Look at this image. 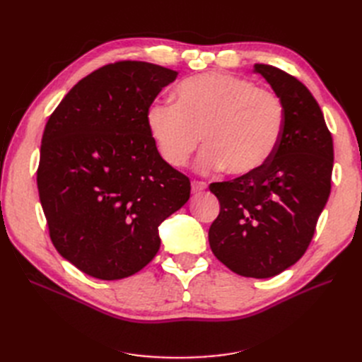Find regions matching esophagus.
<instances>
[{
    "label": "esophagus",
    "mask_w": 362,
    "mask_h": 362,
    "mask_svg": "<svg viewBox=\"0 0 362 362\" xmlns=\"http://www.w3.org/2000/svg\"><path fill=\"white\" fill-rule=\"evenodd\" d=\"M206 189V184L204 181H193L192 182V192L193 193H202Z\"/></svg>",
    "instance_id": "esophagus-1"
}]
</instances>
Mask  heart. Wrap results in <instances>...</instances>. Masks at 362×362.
<instances>
[{
  "label": "heart",
  "instance_id": "1",
  "mask_svg": "<svg viewBox=\"0 0 362 362\" xmlns=\"http://www.w3.org/2000/svg\"><path fill=\"white\" fill-rule=\"evenodd\" d=\"M286 108L281 98L235 75L206 72L178 84L175 104L154 101L146 127L158 156L184 168L202 144L201 173L225 169L249 177L273 158L281 144Z\"/></svg>",
  "mask_w": 362,
  "mask_h": 362
}]
</instances>
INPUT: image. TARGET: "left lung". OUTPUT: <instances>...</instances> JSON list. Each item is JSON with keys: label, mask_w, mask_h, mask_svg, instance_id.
<instances>
[{"label": "left lung", "mask_w": 362, "mask_h": 362, "mask_svg": "<svg viewBox=\"0 0 362 362\" xmlns=\"http://www.w3.org/2000/svg\"><path fill=\"white\" fill-rule=\"evenodd\" d=\"M286 108L281 144L249 177L213 182L221 213L208 231L216 258L237 275L272 278L308 249L331 193L334 144L320 105L298 78L255 64Z\"/></svg>", "instance_id": "obj_1"}]
</instances>
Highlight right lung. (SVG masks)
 Masks as SVG:
<instances>
[{
  "label": "right lung",
  "mask_w": 362,
  "mask_h": 362,
  "mask_svg": "<svg viewBox=\"0 0 362 362\" xmlns=\"http://www.w3.org/2000/svg\"><path fill=\"white\" fill-rule=\"evenodd\" d=\"M178 72L116 62L76 83L49 116L39 198L59 254L98 279L134 275L160 249L158 226L189 201L190 181L164 161L146 112Z\"/></svg>",
  "instance_id": "obj_1"
}]
</instances>
